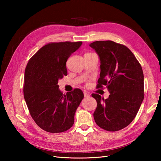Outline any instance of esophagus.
<instances>
[{
  "label": "esophagus",
  "instance_id": "1",
  "mask_svg": "<svg viewBox=\"0 0 161 161\" xmlns=\"http://www.w3.org/2000/svg\"><path fill=\"white\" fill-rule=\"evenodd\" d=\"M84 96H85V97H86V98H87V97H90L89 94L87 93L86 92H84Z\"/></svg>",
  "mask_w": 161,
  "mask_h": 161
}]
</instances>
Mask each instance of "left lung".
<instances>
[{
    "label": "left lung",
    "mask_w": 161,
    "mask_h": 161,
    "mask_svg": "<svg viewBox=\"0 0 161 161\" xmlns=\"http://www.w3.org/2000/svg\"><path fill=\"white\" fill-rule=\"evenodd\" d=\"M100 60L97 87L107 86L108 99L92 94L97 107L93 114L97 125L115 131L128 126L137 114L144 99L142 67L128 48L113 41H96L89 44Z\"/></svg>",
    "instance_id": "8db88e82"
}]
</instances>
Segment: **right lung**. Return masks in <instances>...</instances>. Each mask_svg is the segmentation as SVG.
<instances>
[{
	"mask_svg": "<svg viewBox=\"0 0 161 161\" xmlns=\"http://www.w3.org/2000/svg\"><path fill=\"white\" fill-rule=\"evenodd\" d=\"M82 42L48 43L41 47L25 70L23 95L31 116L39 127L50 133L63 132L75 121L84 94L79 89L64 95L58 80L67 75L66 63Z\"/></svg>",
	"mask_w": 161,
	"mask_h": 161,
	"instance_id": "obj_1",
	"label": "right lung"
}]
</instances>
